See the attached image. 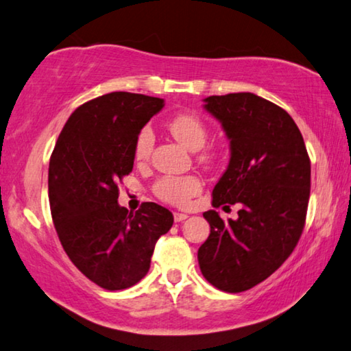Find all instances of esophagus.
Wrapping results in <instances>:
<instances>
[{"instance_id":"esophagus-1","label":"esophagus","mask_w":351,"mask_h":351,"mask_svg":"<svg viewBox=\"0 0 351 351\" xmlns=\"http://www.w3.org/2000/svg\"><path fill=\"white\" fill-rule=\"evenodd\" d=\"M173 218H175V221H176V223H180V221H184V219H186V218H187V213L175 212V213H173Z\"/></svg>"}]
</instances>
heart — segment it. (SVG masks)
Instances as JSON below:
<instances>
[{"mask_svg": "<svg viewBox=\"0 0 351 351\" xmlns=\"http://www.w3.org/2000/svg\"><path fill=\"white\" fill-rule=\"evenodd\" d=\"M167 128L171 136L189 150L197 152L206 144L207 130L206 122L193 112H178L167 122ZM154 144V134L150 127H142L134 139L133 154L138 162H144L150 156ZM203 164H212L215 161V152L207 150L199 154ZM201 190V181L195 176H164L154 184L153 192L159 199L173 206H184L198 195Z\"/></svg>", "mask_w": 351, "mask_h": 351, "instance_id": "b5f03b06", "label": "heart"}]
</instances>
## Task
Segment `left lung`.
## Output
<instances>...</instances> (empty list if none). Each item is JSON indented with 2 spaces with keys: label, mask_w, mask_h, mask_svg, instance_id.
Masks as SVG:
<instances>
[{
  "label": "left lung",
  "mask_w": 351,
  "mask_h": 351,
  "mask_svg": "<svg viewBox=\"0 0 351 351\" xmlns=\"http://www.w3.org/2000/svg\"><path fill=\"white\" fill-rule=\"evenodd\" d=\"M221 122L230 161L212 192V206L241 204L239 218L218 212L203 217L210 234L198 249L207 282L226 293H241L283 265L305 226L311 162L304 138L287 111L252 93L204 99Z\"/></svg>",
  "instance_id": "1"
}]
</instances>
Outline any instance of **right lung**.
<instances>
[{
  "instance_id": "right-lung-1",
  "label": "right lung",
  "mask_w": 351,
  "mask_h": 351,
  "mask_svg": "<svg viewBox=\"0 0 351 351\" xmlns=\"http://www.w3.org/2000/svg\"><path fill=\"white\" fill-rule=\"evenodd\" d=\"M164 99L110 93L80 105L64 123L49 161V204L64 252L83 276L125 289L150 269L158 239L173 215L156 203L128 212L117 182L133 170L134 139Z\"/></svg>"
}]
</instances>
